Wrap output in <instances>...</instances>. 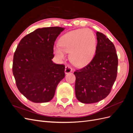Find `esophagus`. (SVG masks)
Returning <instances> with one entry per match:
<instances>
[{
	"label": "esophagus",
	"instance_id": "1",
	"mask_svg": "<svg viewBox=\"0 0 133 133\" xmlns=\"http://www.w3.org/2000/svg\"><path fill=\"white\" fill-rule=\"evenodd\" d=\"M71 71H72V69L70 66L67 65L65 66V74H68L69 73H71Z\"/></svg>",
	"mask_w": 133,
	"mask_h": 133
}]
</instances>
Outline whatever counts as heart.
<instances>
[{
	"label": "heart",
	"mask_w": 133,
	"mask_h": 133,
	"mask_svg": "<svg viewBox=\"0 0 133 133\" xmlns=\"http://www.w3.org/2000/svg\"><path fill=\"white\" fill-rule=\"evenodd\" d=\"M96 49V38L89 29H77L68 32L60 38L54 51L59 59L70 52L69 59L77 67L87 65L93 57Z\"/></svg>",
	"instance_id": "heart-1"
}]
</instances>
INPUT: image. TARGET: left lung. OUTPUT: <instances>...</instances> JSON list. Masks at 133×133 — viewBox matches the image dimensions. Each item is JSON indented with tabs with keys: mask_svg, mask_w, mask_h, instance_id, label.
Here are the masks:
<instances>
[{
	"mask_svg": "<svg viewBox=\"0 0 133 133\" xmlns=\"http://www.w3.org/2000/svg\"><path fill=\"white\" fill-rule=\"evenodd\" d=\"M95 54L90 63L74 74L75 95L82 103L91 104L105 98L117 76L118 59L115 48L106 36L96 32Z\"/></svg>",
	"mask_w": 133,
	"mask_h": 133,
	"instance_id": "1",
	"label": "left lung"
}]
</instances>
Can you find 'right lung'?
<instances>
[{
  "mask_svg": "<svg viewBox=\"0 0 133 133\" xmlns=\"http://www.w3.org/2000/svg\"><path fill=\"white\" fill-rule=\"evenodd\" d=\"M64 29L38 28L25 36L15 51L13 73L16 84L19 91L34 103L50 101L65 77V66L51 60L54 42Z\"/></svg>",
  "mask_w": 133,
  "mask_h": 133,
  "instance_id": "add662e5",
  "label": "right lung"
}]
</instances>
